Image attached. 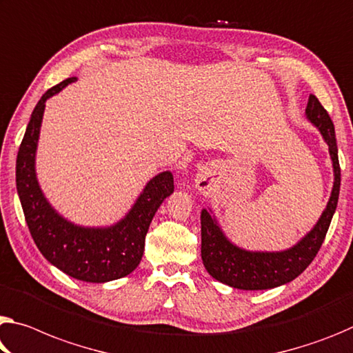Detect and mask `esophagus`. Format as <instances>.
<instances>
[{
	"label": "esophagus",
	"mask_w": 353,
	"mask_h": 353,
	"mask_svg": "<svg viewBox=\"0 0 353 353\" xmlns=\"http://www.w3.org/2000/svg\"><path fill=\"white\" fill-rule=\"evenodd\" d=\"M196 185H198L199 188H203V187H205V179H204V177H201V179H198Z\"/></svg>",
	"instance_id": "obj_1"
}]
</instances>
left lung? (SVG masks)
<instances>
[{"instance_id": "8db88e82", "label": "left lung", "mask_w": 353, "mask_h": 353, "mask_svg": "<svg viewBox=\"0 0 353 353\" xmlns=\"http://www.w3.org/2000/svg\"><path fill=\"white\" fill-rule=\"evenodd\" d=\"M306 116L325 138L330 157L334 168L333 192L323 210L321 220L294 248L281 253H250L240 250L223 236L214 218L207 210L201 212V256L207 272L218 281L228 286L245 290L272 289L286 284L297 278L311 264L317 251L321 250L323 239L336 210L341 185V168L338 160L336 135L334 125L327 110L316 96H310L306 106Z\"/></svg>"}]
</instances>
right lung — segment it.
Here are the masks:
<instances>
[{
  "label": "right lung",
  "mask_w": 353,
  "mask_h": 353,
  "mask_svg": "<svg viewBox=\"0 0 353 353\" xmlns=\"http://www.w3.org/2000/svg\"><path fill=\"white\" fill-rule=\"evenodd\" d=\"M74 80L67 78L50 88L32 111L17 155V192L28 229L43 257L80 281L106 283L127 276L138 267L150 221L163 199L174 192V181L170 171L155 176L128 215L113 228H80L56 214L39 188L34 155L46 100Z\"/></svg>",
  "instance_id": "obj_1"
}]
</instances>
